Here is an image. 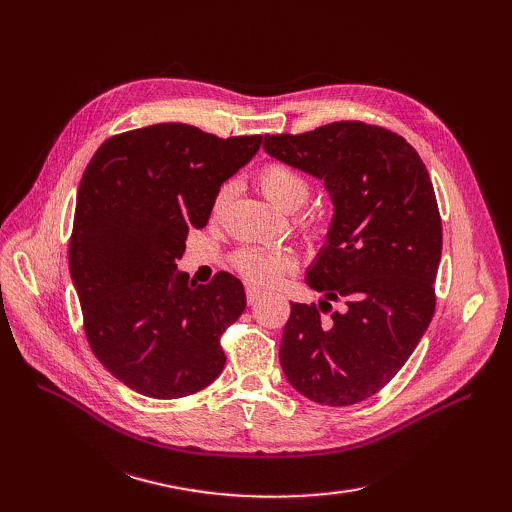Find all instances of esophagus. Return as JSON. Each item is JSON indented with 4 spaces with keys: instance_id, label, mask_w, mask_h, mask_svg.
I'll list each match as a JSON object with an SVG mask.
<instances>
[{
    "instance_id": "34e87169",
    "label": "esophagus",
    "mask_w": 512,
    "mask_h": 512,
    "mask_svg": "<svg viewBox=\"0 0 512 512\" xmlns=\"http://www.w3.org/2000/svg\"><path fill=\"white\" fill-rule=\"evenodd\" d=\"M245 297H247V303H250V305H256L262 297H265V292H262V290H258V288H247L245 290Z\"/></svg>"
}]
</instances>
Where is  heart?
Wrapping results in <instances>:
<instances>
[{
	"label": "heart",
	"instance_id": "b5f03b06",
	"mask_svg": "<svg viewBox=\"0 0 512 512\" xmlns=\"http://www.w3.org/2000/svg\"><path fill=\"white\" fill-rule=\"evenodd\" d=\"M258 188L265 194L275 207L294 211L307 203L312 196V183L301 173L286 162H269L260 168L258 173ZM232 196V185L224 183L218 196H215V213H218ZM299 230L307 239H320L322 237V224L312 218V215H303L297 220ZM232 267L237 273L254 286H271L280 277L292 269V256L284 250H269V247L258 245H245L232 256Z\"/></svg>",
	"mask_w": 512,
	"mask_h": 512
}]
</instances>
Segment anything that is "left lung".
<instances>
[{"instance_id": "left-lung-1", "label": "left lung", "mask_w": 512, "mask_h": 512, "mask_svg": "<svg viewBox=\"0 0 512 512\" xmlns=\"http://www.w3.org/2000/svg\"><path fill=\"white\" fill-rule=\"evenodd\" d=\"M262 147L322 179L335 205L307 271L324 301L290 303L282 369L316 404H359L395 378L436 312L442 220L429 173L404 136L363 121L265 134Z\"/></svg>"}]
</instances>
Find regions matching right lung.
<instances>
[{"instance_id": "obj_1", "label": "right lung", "mask_w": 512, "mask_h": 512, "mask_svg": "<svg viewBox=\"0 0 512 512\" xmlns=\"http://www.w3.org/2000/svg\"><path fill=\"white\" fill-rule=\"evenodd\" d=\"M262 136L220 138L188 123L121 132L87 164L70 235V273L98 361L132 391L179 399L224 369L222 333L245 309L220 271L203 286L175 271L190 228L209 220L220 185Z\"/></svg>"}]
</instances>
